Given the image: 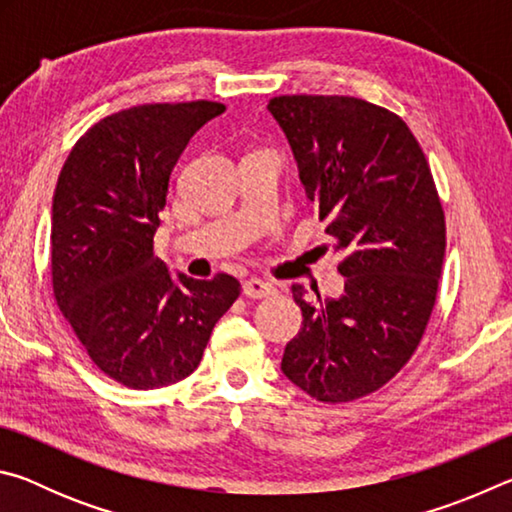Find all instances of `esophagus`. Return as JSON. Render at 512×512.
<instances>
[{
	"mask_svg": "<svg viewBox=\"0 0 512 512\" xmlns=\"http://www.w3.org/2000/svg\"><path fill=\"white\" fill-rule=\"evenodd\" d=\"M273 293H275L273 284L266 282V280H259V277H250V280L244 282V296H246V298L259 300V298L273 296Z\"/></svg>",
	"mask_w": 512,
	"mask_h": 512,
	"instance_id": "34e87169",
	"label": "esophagus"
}]
</instances>
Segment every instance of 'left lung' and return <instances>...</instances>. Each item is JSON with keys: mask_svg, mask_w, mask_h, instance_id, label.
Returning a JSON list of instances; mask_svg holds the SVG:
<instances>
[{"mask_svg": "<svg viewBox=\"0 0 512 512\" xmlns=\"http://www.w3.org/2000/svg\"><path fill=\"white\" fill-rule=\"evenodd\" d=\"M268 110L336 250L345 293L305 300L282 372L318 402L341 404L391 381L427 329L445 259V212L429 162L395 112L354 97L284 94Z\"/></svg>", "mask_w": 512, "mask_h": 512, "instance_id": "8db88e82", "label": "left lung"}]
</instances>
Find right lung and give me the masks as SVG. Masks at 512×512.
I'll list each match as a JSON object with an SVG mask.
<instances>
[{"mask_svg": "<svg viewBox=\"0 0 512 512\" xmlns=\"http://www.w3.org/2000/svg\"><path fill=\"white\" fill-rule=\"evenodd\" d=\"M216 101L144 103L88 128L60 169L51 207V284L103 375L135 391L192 375L241 284L173 277L153 253L169 178Z\"/></svg>", "mask_w": 512, "mask_h": 512, "instance_id": "right-lung-1", "label": "right lung"}]
</instances>
